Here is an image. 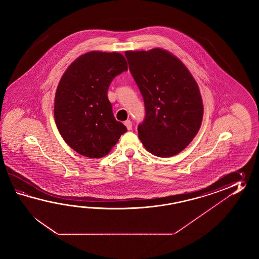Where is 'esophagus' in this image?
<instances>
[{
	"label": "esophagus",
	"mask_w": 259,
	"mask_h": 259,
	"mask_svg": "<svg viewBox=\"0 0 259 259\" xmlns=\"http://www.w3.org/2000/svg\"><path fill=\"white\" fill-rule=\"evenodd\" d=\"M124 124H125V126L127 127V130L128 131H131L132 128V123L131 120H126V121L124 122Z\"/></svg>",
	"instance_id": "esophagus-1"
}]
</instances>
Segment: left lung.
<instances>
[{
	"instance_id": "left-lung-1",
	"label": "left lung",
	"mask_w": 259,
	"mask_h": 259,
	"mask_svg": "<svg viewBox=\"0 0 259 259\" xmlns=\"http://www.w3.org/2000/svg\"><path fill=\"white\" fill-rule=\"evenodd\" d=\"M143 95L145 118L138 126L143 146L159 157L181 153L200 130L204 106L198 85L175 55L161 48L126 51Z\"/></svg>"
}]
</instances>
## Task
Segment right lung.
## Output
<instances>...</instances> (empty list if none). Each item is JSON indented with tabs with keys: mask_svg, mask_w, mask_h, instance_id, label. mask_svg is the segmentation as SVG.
Here are the masks:
<instances>
[{
	"mask_svg": "<svg viewBox=\"0 0 259 259\" xmlns=\"http://www.w3.org/2000/svg\"><path fill=\"white\" fill-rule=\"evenodd\" d=\"M127 70L121 54L93 51L77 57L61 77L55 124L64 141L83 156L104 157L127 132L116 120L107 97L114 77Z\"/></svg>",
	"mask_w": 259,
	"mask_h": 259,
	"instance_id": "add662e5",
	"label": "right lung"
}]
</instances>
